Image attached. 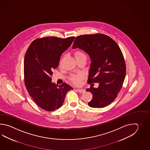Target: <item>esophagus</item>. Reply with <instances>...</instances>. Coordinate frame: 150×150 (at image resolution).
Here are the masks:
<instances>
[{
  "mask_svg": "<svg viewBox=\"0 0 150 150\" xmlns=\"http://www.w3.org/2000/svg\"><path fill=\"white\" fill-rule=\"evenodd\" d=\"M76 90L78 91V92H79L80 93H83L85 92V90L83 89H76Z\"/></svg>",
  "mask_w": 150,
  "mask_h": 150,
  "instance_id": "1",
  "label": "esophagus"
}]
</instances>
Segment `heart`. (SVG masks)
Instances as JSON below:
<instances>
[{
  "label": "heart",
  "instance_id": "b5f03b06",
  "mask_svg": "<svg viewBox=\"0 0 150 150\" xmlns=\"http://www.w3.org/2000/svg\"><path fill=\"white\" fill-rule=\"evenodd\" d=\"M74 56L76 59H79L81 58H86L85 54L82 51H79V50L75 52ZM70 79L74 83H75L77 85H79L81 83V80L83 79V76L80 74H73L70 76Z\"/></svg>",
  "mask_w": 150,
  "mask_h": 150
}]
</instances>
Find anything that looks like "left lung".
I'll use <instances>...</instances> for the list:
<instances>
[{
	"label": "left lung",
	"mask_w": 150,
	"mask_h": 150,
	"mask_svg": "<svg viewBox=\"0 0 150 150\" xmlns=\"http://www.w3.org/2000/svg\"><path fill=\"white\" fill-rule=\"evenodd\" d=\"M72 48L88 54L91 63L87 81L99 83L98 88L86 89L93 94L88 105L98 108L110 105L121 89L126 74L125 59L118 45L108 36L96 34L76 37Z\"/></svg>",
	"instance_id": "8db88e82"
}]
</instances>
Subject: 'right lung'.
Segmentation results:
<instances>
[{
    "instance_id": "add662e5",
    "label": "right lung",
    "mask_w": 150,
    "mask_h": 150,
    "mask_svg": "<svg viewBox=\"0 0 150 150\" xmlns=\"http://www.w3.org/2000/svg\"><path fill=\"white\" fill-rule=\"evenodd\" d=\"M75 37H47L36 39L26 51L24 59L25 87L41 108L52 112L60 108L65 96L73 88L66 83L58 86L51 81L52 71L58 66L63 52L70 47Z\"/></svg>"
}]
</instances>
